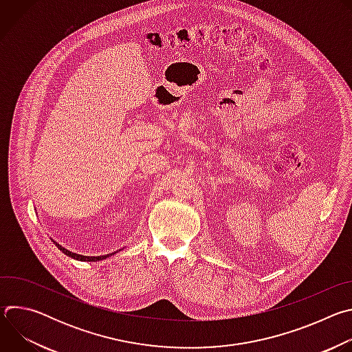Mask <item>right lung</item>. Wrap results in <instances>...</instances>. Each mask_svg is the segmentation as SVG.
Instances as JSON below:
<instances>
[{
    "label": "right lung",
    "mask_w": 352,
    "mask_h": 352,
    "mask_svg": "<svg viewBox=\"0 0 352 352\" xmlns=\"http://www.w3.org/2000/svg\"><path fill=\"white\" fill-rule=\"evenodd\" d=\"M53 242L56 243V246H57L60 250H63V252H64L67 256H69V258H72V259H76V261H80V262H97V261H103V259H106V258H109V256H111V255L116 254V252H113V254L102 255V256H83V255H78V254L71 252V250L65 249L64 246H61V245L57 243L56 241H53Z\"/></svg>",
    "instance_id": "right-lung-1"
}]
</instances>
